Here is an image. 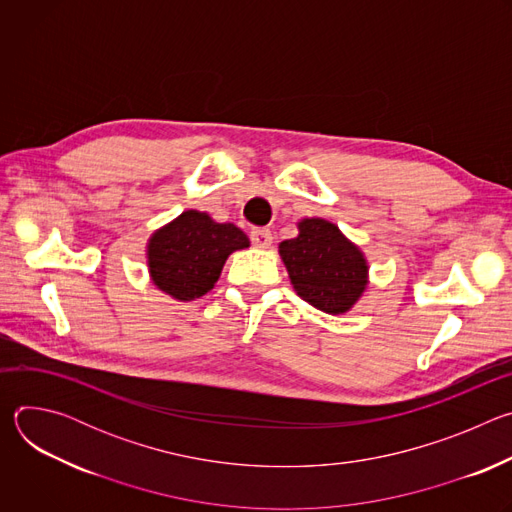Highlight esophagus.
Returning a JSON list of instances; mask_svg holds the SVG:
<instances>
[{
	"mask_svg": "<svg viewBox=\"0 0 512 512\" xmlns=\"http://www.w3.org/2000/svg\"><path fill=\"white\" fill-rule=\"evenodd\" d=\"M251 241L259 249H269L273 243V235L269 229H253L251 231Z\"/></svg>",
	"mask_w": 512,
	"mask_h": 512,
	"instance_id": "34e87169",
	"label": "esophagus"
}]
</instances>
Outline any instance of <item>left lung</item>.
<instances>
[{
	"mask_svg": "<svg viewBox=\"0 0 512 512\" xmlns=\"http://www.w3.org/2000/svg\"><path fill=\"white\" fill-rule=\"evenodd\" d=\"M296 294L320 312H350L369 287V261L334 223L302 218L298 237L279 243Z\"/></svg>",
	"mask_w": 512,
	"mask_h": 512,
	"instance_id": "8db88e82",
	"label": "left lung"
}]
</instances>
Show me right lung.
I'll return each instance as SVG.
<instances>
[{
    "label": "right lung",
    "instance_id": "add662e5",
    "mask_svg": "<svg viewBox=\"0 0 512 512\" xmlns=\"http://www.w3.org/2000/svg\"><path fill=\"white\" fill-rule=\"evenodd\" d=\"M249 245V237L233 223H216L208 212L184 210L152 233L145 259L160 291L178 302H192L214 287L229 255Z\"/></svg>",
    "mask_w": 512,
    "mask_h": 512
}]
</instances>
